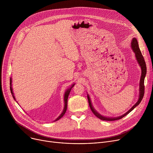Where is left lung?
<instances>
[{
    "mask_svg": "<svg viewBox=\"0 0 153 153\" xmlns=\"http://www.w3.org/2000/svg\"><path fill=\"white\" fill-rule=\"evenodd\" d=\"M131 48L133 49V51H134V53H135V56L136 58L137 59L138 64H140V66L141 68V78H140V95H139V99L138 100V102H136L134 105L130 108V110H128L126 113H125V114H123V115L118 117H116V118H107L105 117H103L101 115H100L99 114H98L97 111H96L94 108H93L92 103L91 102V99L90 97H89V95H87V99H88V102H89V107L91 108V111L93 112V114L97 117L99 118H100L102 120H105V121H114V120H120L123 117H124L125 116H126V115H128V114L130 113V111H131L136 106H138L139 104L140 103V102H141L143 96L144 94V77L146 76V62L145 61H144V59L143 58V56L142 55V53L140 50L139 48V45H138V43L137 39L136 38H134L132 39L131 42Z\"/></svg>",
    "mask_w": 153,
    "mask_h": 153,
    "instance_id": "obj_1",
    "label": "left lung"
}]
</instances>
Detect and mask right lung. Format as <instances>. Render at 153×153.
<instances>
[{
	"label": "right lung",
	"mask_w": 153,
	"mask_h": 153,
	"mask_svg": "<svg viewBox=\"0 0 153 153\" xmlns=\"http://www.w3.org/2000/svg\"><path fill=\"white\" fill-rule=\"evenodd\" d=\"M10 91H11V94H12V96H13V98L15 100V97H14V95H13V91H12V79L10 78ZM74 84H73L72 85V87L70 88V89H68L67 91H66V92H65V94H64V109H63V111H62V114L59 115V117H58L57 118H56L54 121H57V120H59L62 117H63V115L65 114V113H66V110H67V106H68V97H69V93H70V92H71V89L72 87H74Z\"/></svg>",
	"instance_id": "add662e5"
}]
</instances>
